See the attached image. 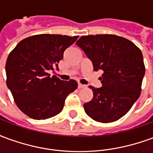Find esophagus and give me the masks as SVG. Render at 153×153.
I'll return each mask as SVG.
<instances>
[{
	"label": "esophagus",
	"mask_w": 153,
	"mask_h": 153,
	"mask_svg": "<svg viewBox=\"0 0 153 153\" xmlns=\"http://www.w3.org/2000/svg\"><path fill=\"white\" fill-rule=\"evenodd\" d=\"M85 85H83V84H81V83H79L78 84V88H85Z\"/></svg>",
	"instance_id": "1"
}]
</instances>
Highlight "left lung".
Returning a JSON list of instances; mask_svg holds the SVG:
<instances>
[{
    "mask_svg": "<svg viewBox=\"0 0 153 153\" xmlns=\"http://www.w3.org/2000/svg\"><path fill=\"white\" fill-rule=\"evenodd\" d=\"M76 45L92 61L94 71H103L102 87L88 86L93 97L83 104L85 112L102 123L120 119L140 96L145 74L141 51L128 39L112 34L82 36Z\"/></svg>",
    "mask_w": 153,
    "mask_h": 153,
    "instance_id": "obj_1",
    "label": "left lung"
}]
</instances>
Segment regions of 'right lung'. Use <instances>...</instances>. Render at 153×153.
Listing matches in <instances>:
<instances>
[{"instance_id": "1", "label": "right lung", "mask_w": 153, "mask_h": 153, "mask_svg": "<svg viewBox=\"0 0 153 153\" xmlns=\"http://www.w3.org/2000/svg\"><path fill=\"white\" fill-rule=\"evenodd\" d=\"M79 36L38 34L19 42L9 55L6 85L22 112L34 120H46L63 110L65 100L78 87L74 79L50 77L58 68L64 51Z\"/></svg>"}]
</instances>
